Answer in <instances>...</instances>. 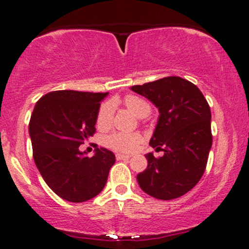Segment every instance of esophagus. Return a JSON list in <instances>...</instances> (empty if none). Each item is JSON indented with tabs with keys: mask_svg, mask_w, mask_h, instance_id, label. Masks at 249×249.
<instances>
[{
	"mask_svg": "<svg viewBox=\"0 0 249 249\" xmlns=\"http://www.w3.org/2000/svg\"><path fill=\"white\" fill-rule=\"evenodd\" d=\"M131 157L128 155H124V154H116V159L117 160H130Z\"/></svg>",
	"mask_w": 249,
	"mask_h": 249,
	"instance_id": "esophagus-1",
	"label": "esophagus"
}]
</instances>
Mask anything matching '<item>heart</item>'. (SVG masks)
<instances>
[{
    "label": "heart",
    "mask_w": 249,
    "mask_h": 249,
    "mask_svg": "<svg viewBox=\"0 0 249 249\" xmlns=\"http://www.w3.org/2000/svg\"><path fill=\"white\" fill-rule=\"evenodd\" d=\"M124 104L130 111L139 118L148 116L151 112V104L143 98L137 95H126L124 97ZM113 113H115V102L106 101L101 104L100 109L96 116V125L98 128L106 130L111 125ZM142 142V136L138 133H124L115 132L109 134L104 139V143L113 151L121 152V153H130L138 147Z\"/></svg>",
    "instance_id": "b5f03b06"
}]
</instances>
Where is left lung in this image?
Instances as JSON below:
<instances>
[{
  "label": "left lung",
  "instance_id": "obj_1",
  "mask_svg": "<svg viewBox=\"0 0 249 249\" xmlns=\"http://www.w3.org/2000/svg\"><path fill=\"white\" fill-rule=\"evenodd\" d=\"M159 109L158 125L149 145L163 157L146 154L147 168L137 175L149 196L169 200L183 196L199 182L212 146L211 110L204 95L178 76L133 86Z\"/></svg>",
  "mask_w": 249,
  "mask_h": 249
}]
</instances>
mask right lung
Segmentation results:
<instances>
[{"label": "right lung", "mask_w": 249, "mask_h": 249, "mask_svg": "<svg viewBox=\"0 0 249 249\" xmlns=\"http://www.w3.org/2000/svg\"><path fill=\"white\" fill-rule=\"evenodd\" d=\"M107 95L51 91L37 102L31 115L29 133L36 166L51 189L68 202H86L100 194L116 161L107 148H96L91 158L79 149L94 136L96 116Z\"/></svg>", "instance_id": "obj_1"}]
</instances>
